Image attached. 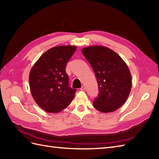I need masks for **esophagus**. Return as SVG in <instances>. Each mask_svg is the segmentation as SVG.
I'll return each instance as SVG.
<instances>
[{"label":"esophagus","instance_id":"1","mask_svg":"<svg viewBox=\"0 0 159 159\" xmlns=\"http://www.w3.org/2000/svg\"><path fill=\"white\" fill-rule=\"evenodd\" d=\"M80 90H82V91H84V90H86V88H85V86H82V88H81Z\"/></svg>","mask_w":159,"mask_h":159}]
</instances>
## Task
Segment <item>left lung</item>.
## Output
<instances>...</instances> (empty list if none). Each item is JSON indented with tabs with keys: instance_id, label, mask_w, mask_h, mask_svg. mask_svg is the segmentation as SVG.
<instances>
[{
	"instance_id": "8db88e82",
	"label": "left lung",
	"mask_w": 159,
	"mask_h": 159,
	"mask_svg": "<svg viewBox=\"0 0 159 159\" xmlns=\"http://www.w3.org/2000/svg\"><path fill=\"white\" fill-rule=\"evenodd\" d=\"M82 52L96 75L99 94L94 107L103 113L116 111L125 103L132 87L131 74L117 53L102 45L84 48Z\"/></svg>"
}]
</instances>
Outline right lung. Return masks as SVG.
I'll return each mask as SVG.
<instances>
[{"label":"right lung","instance_id":"1","mask_svg":"<svg viewBox=\"0 0 159 159\" xmlns=\"http://www.w3.org/2000/svg\"><path fill=\"white\" fill-rule=\"evenodd\" d=\"M75 45H60L42 54L29 73V86L34 101L49 113H58L75 97L76 89L68 86L66 62L75 52Z\"/></svg>","mask_w":159,"mask_h":159}]
</instances>
